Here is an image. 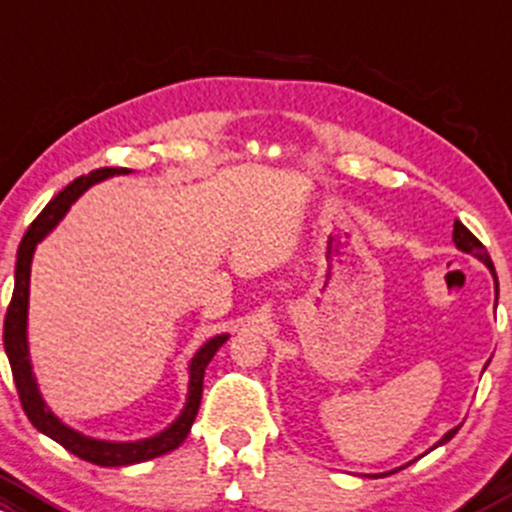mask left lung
Segmentation results:
<instances>
[{"label":"left lung","mask_w":512,"mask_h":512,"mask_svg":"<svg viewBox=\"0 0 512 512\" xmlns=\"http://www.w3.org/2000/svg\"><path fill=\"white\" fill-rule=\"evenodd\" d=\"M452 240H454V245H457V250H462V252H466V255H474L476 260H481L484 262V265L488 267V272L493 274V282H496V301H498V277H496V269H493V262H491V257H488V252H486V247L479 243V238H476L474 233H471L469 228L464 226L462 221H454V230H452ZM486 367H488V362H486ZM484 367V369H486ZM462 428V425H457V428H452L449 432H445V435L440 437V440L435 442V445H432L430 449H435V447H442L445 445V442H449L452 440L454 435H457V430ZM428 449V452H430ZM411 464V462H408ZM408 464H403V466H408ZM403 466H398V469H403ZM398 469H391V471H384V474H369L372 476V479H381V476H389V474H393V471H398ZM367 476V474H364Z\"/></svg>","instance_id":"obj_1"}]
</instances>
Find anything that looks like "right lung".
Masks as SVG:
<instances>
[{
	"label": "right lung",
	"mask_w": 512,
	"mask_h": 512,
	"mask_svg": "<svg viewBox=\"0 0 512 512\" xmlns=\"http://www.w3.org/2000/svg\"><path fill=\"white\" fill-rule=\"evenodd\" d=\"M128 172L131 170H126V167H101V170L82 174L75 182L67 184L63 192L55 196L46 209L41 211V216L28 226L24 240H21L19 245V252H16L14 294H11L7 318H4V350H7L21 406H24V413L33 423V428L43 432V435H48L50 440H55L58 445H63L67 452H72L75 457L99 466H128L148 462V459L162 457V454L172 452V449L182 445V442L187 440L189 430H192L196 411H199L206 367H209L213 355L221 350L223 342L230 338L228 333H221L216 335V338L206 340L204 345L194 352L192 362H189V389L182 413H179L165 430H160L153 437H143V440L131 442L89 437L84 435V432L63 423L58 415L50 411L48 403L43 401L36 374H33L31 352H28V289H31L33 252H36L38 243L46 238L50 230L63 221L65 213L70 211V206L75 204L89 187H94V184L104 182V179L109 177H116V174Z\"/></svg>",
	"instance_id": "add662e5"
}]
</instances>
